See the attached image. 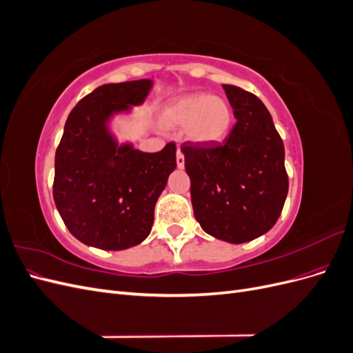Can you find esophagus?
I'll use <instances>...</instances> for the list:
<instances>
[{
	"instance_id": "34e87169",
	"label": "esophagus",
	"mask_w": 353,
	"mask_h": 353,
	"mask_svg": "<svg viewBox=\"0 0 353 353\" xmlns=\"http://www.w3.org/2000/svg\"><path fill=\"white\" fill-rule=\"evenodd\" d=\"M176 165H178L179 169H183L184 165H185V159H184L183 152H181V148H178V150H176Z\"/></svg>"
}]
</instances>
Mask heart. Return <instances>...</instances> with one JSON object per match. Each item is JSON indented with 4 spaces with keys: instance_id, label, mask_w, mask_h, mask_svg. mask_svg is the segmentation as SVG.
<instances>
[{
    "instance_id": "heart-1",
    "label": "heart",
    "mask_w": 353,
    "mask_h": 353,
    "mask_svg": "<svg viewBox=\"0 0 353 353\" xmlns=\"http://www.w3.org/2000/svg\"><path fill=\"white\" fill-rule=\"evenodd\" d=\"M160 119L170 128H185V138L196 145L225 140L232 122L228 103L210 94H190L166 104Z\"/></svg>"
}]
</instances>
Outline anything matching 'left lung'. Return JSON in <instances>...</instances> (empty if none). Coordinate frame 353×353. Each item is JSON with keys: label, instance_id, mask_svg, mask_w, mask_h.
I'll list each match as a JSON object with an SVG mask.
<instances>
[{"label": "left lung", "instance_id": "1", "mask_svg": "<svg viewBox=\"0 0 353 353\" xmlns=\"http://www.w3.org/2000/svg\"><path fill=\"white\" fill-rule=\"evenodd\" d=\"M237 122L213 145L184 144L191 203L203 231L240 244L268 232L288 191L284 145L265 104L236 85L223 83Z\"/></svg>", "mask_w": 353, "mask_h": 353}]
</instances>
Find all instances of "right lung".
<instances>
[{
    "label": "right lung",
    "mask_w": 353,
    "mask_h": 353,
    "mask_svg": "<svg viewBox=\"0 0 353 353\" xmlns=\"http://www.w3.org/2000/svg\"><path fill=\"white\" fill-rule=\"evenodd\" d=\"M152 79L104 83L74 105L56 152V208L81 243L125 250L143 243L153 227L156 201L176 168V147L144 153L121 143L112 130L119 116L140 108Z\"/></svg>",
    "instance_id": "1"
}]
</instances>
